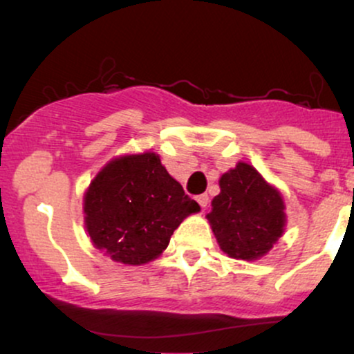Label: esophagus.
<instances>
[{"instance_id":"1","label":"esophagus","mask_w":354,"mask_h":354,"mask_svg":"<svg viewBox=\"0 0 354 354\" xmlns=\"http://www.w3.org/2000/svg\"><path fill=\"white\" fill-rule=\"evenodd\" d=\"M196 201L200 203V206L203 209L206 208V206H208V203H209V198H208V194H200V196L196 198Z\"/></svg>"}]
</instances>
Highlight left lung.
<instances>
[{"label":"left lung","instance_id":"obj_1","mask_svg":"<svg viewBox=\"0 0 354 354\" xmlns=\"http://www.w3.org/2000/svg\"><path fill=\"white\" fill-rule=\"evenodd\" d=\"M219 188L208 214L219 248L231 258L248 261L265 256L286 225L279 191L248 163L223 174Z\"/></svg>","mask_w":354,"mask_h":354}]
</instances>
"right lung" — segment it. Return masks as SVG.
<instances>
[{"label":"right lung","mask_w":354,"mask_h":354,"mask_svg":"<svg viewBox=\"0 0 354 354\" xmlns=\"http://www.w3.org/2000/svg\"><path fill=\"white\" fill-rule=\"evenodd\" d=\"M93 245L123 265H145L168 246L173 231L200 205L185 194L154 153L115 158L84 194Z\"/></svg>","instance_id":"add662e5"}]
</instances>
